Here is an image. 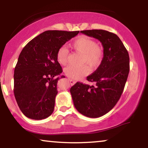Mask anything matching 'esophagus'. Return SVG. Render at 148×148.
Here are the masks:
<instances>
[{
	"mask_svg": "<svg viewBox=\"0 0 148 148\" xmlns=\"http://www.w3.org/2000/svg\"><path fill=\"white\" fill-rule=\"evenodd\" d=\"M69 81L70 84H71V86H73V85L76 83L75 81H74V80H73V79H69Z\"/></svg>",
	"mask_w": 148,
	"mask_h": 148,
	"instance_id": "1",
	"label": "esophagus"
}]
</instances>
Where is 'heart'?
Instances as JSON below:
<instances>
[{
  "label": "heart",
  "instance_id": "b5f03b06",
  "mask_svg": "<svg viewBox=\"0 0 148 148\" xmlns=\"http://www.w3.org/2000/svg\"><path fill=\"white\" fill-rule=\"evenodd\" d=\"M72 47L75 51L83 54V63L88 64L92 69L100 65L103 59V50L90 38L81 36L73 42ZM69 50L64 46L58 48L56 52V60L60 65H65L68 62ZM64 74L73 79H80L90 73L88 65L81 66H69L64 69Z\"/></svg>",
  "mask_w": 148,
  "mask_h": 148
}]
</instances>
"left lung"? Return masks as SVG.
<instances>
[{
	"instance_id": "1",
	"label": "left lung",
	"mask_w": 148,
	"mask_h": 148,
	"mask_svg": "<svg viewBox=\"0 0 148 148\" xmlns=\"http://www.w3.org/2000/svg\"><path fill=\"white\" fill-rule=\"evenodd\" d=\"M81 33L102 43L104 56L98 68L87 77L95 86L77 82L70 92L79 112L98 118L112 110L122 95L129 72V53L116 34L102 29L84 30Z\"/></svg>"
}]
</instances>
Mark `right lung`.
<instances>
[{"label":"right lung","mask_w":148,"mask_h":148,"mask_svg":"<svg viewBox=\"0 0 148 148\" xmlns=\"http://www.w3.org/2000/svg\"><path fill=\"white\" fill-rule=\"evenodd\" d=\"M79 31L48 30L28 42L20 53L14 71V95L20 110L34 120L53 112L57 82L63 77L56 52Z\"/></svg>","instance_id":"right-lung-1"}]
</instances>
